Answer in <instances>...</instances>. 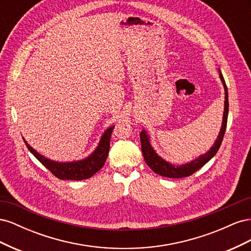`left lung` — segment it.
<instances>
[{
  "label": "left lung",
  "instance_id": "8db88e82",
  "mask_svg": "<svg viewBox=\"0 0 251 251\" xmlns=\"http://www.w3.org/2000/svg\"><path fill=\"white\" fill-rule=\"evenodd\" d=\"M219 72H220V78H221V80H222L224 91H225L223 121H222L221 130H220L217 140L215 141L214 146L209 149L207 153L199 156L198 158H196L195 160L188 162V163L182 164V165H175L168 161H165L164 159H162L160 156H158V154L151 146L150 137H149L148 133L144 130L141 131L140 141H141V151H142L143 158H144V160H146L147 164L156 174L160 175V176H163V177H168V178L188 177V176H191V175H193L194 173H196L198 170H200L204 164H206L210 160V159L217 154V151H219L220 146H221L223 137H224L226 125H227V117H228V92H227V87H226L223 75L220 70H219Z\"/></svg>",
  "mask_w": 251,
  "mask_h": 251
}]
</instances>
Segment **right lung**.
<instances>
[{"label":"right lung","mask_w":251,"mask_h":251,"mask_svg":"<svg viewBox=\"0 0 251 251\" xmlns=\"http://www.w3.org/2000/svg\"><path fill=\"white\" fill-rule=\"evenodd\" d=\"M114 130V126L105 130L101 136L100 141L92 154L82 160L73 162H57L45 158L43 155L29 146L28 142L24 139V142L28 150L31 151L33 156L39 160L45 168H47L55 177L60 180H83L93 176L100 171L105 163L110 150V139Z\"/></svg>","instance_id":"obj_1"}]
</instances>
